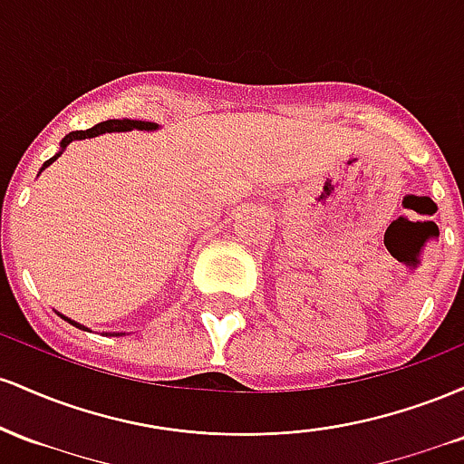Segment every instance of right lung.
<instances>
[{"label": "right lung", "instance_id": "1", "mask_svg": "<svg viewBox=\"0 0 464 464\" xmlns=\"http://www.w3.org/2000/svg\"><path fill=\"white\" fill-rule=\"evenodd\" d=\"M132 129H140V130H154V129H159L157 124H152V121H140V120H109V121H100L98 126H93V129H87V130H73V132H69V135H65L63 137V141H61V152L56 154V157H52L50 161H45L44 163V168H47V165L50 163H54L58 157H61L63 154V150H65V148L69 146V143L72 141H76V140H87V137H98V135H102V132H124V130H132ZM41 168V169H44ZM65 318V316H63ZM67 323H72L73 327H78V329H84L82 324H78V323H73V321H69V318H65ZM113 335H120V334H113Z\"/></svg>", "mask_w": 464, "mask_h": 464}]
</instances>
